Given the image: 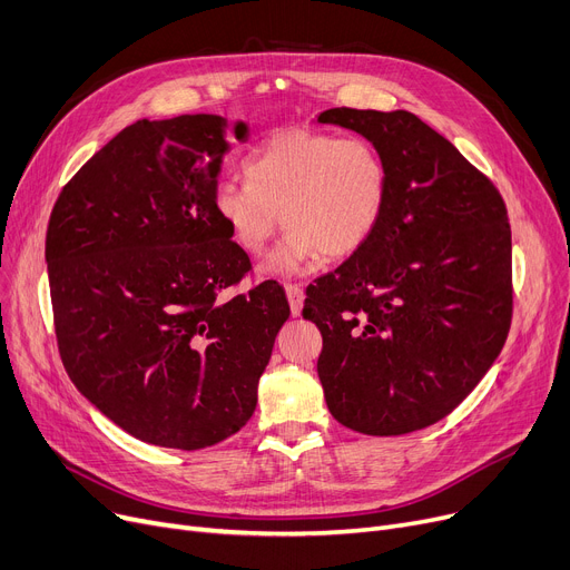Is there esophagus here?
<instances>
[{"label": "esophagus", "mask_w": 570, "mask_h": 570, "mask_svg": "<svg viewBox=\"0 0 570 570\" xmlns=\"http://www.w3.org/2000/svg\"><path fill=\"white\" fill-rule=\"evenodd\" d=\"M286 297H288V305H291V314L293 316H301L303 312V303H305V291L301 284H286Z\"/></svg>", "instance_id": "1"}]
</instances>
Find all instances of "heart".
<instances>
[{"mask_svg": "<svg viewBox=\"0 0 570 570\" xmlns=\"http://www.w3.org/2000/svg\"><path fill=\"white\" fill-rule=\"evenodd\" d=\"M247 183H219L213 209L233 243L261 256L282 226L288 235L267 263L288 275L321 254L342 261L376 233L391 175L379 147L363 136L284 129L245 159Z\"/></svg>", "mask_w": 570, "mask_h": 570, "instance_id": "obj_1", "label": "heart"}]
</instances>
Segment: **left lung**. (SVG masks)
<instances>
[{"mask_svg": "<svg viewBox=\"0 0 570 570\" xmlns=\"http://www.w3.org/2000/svg\"><path fill=\"white\" fill-rule=\"evenodd\" d=\"M318 122L372 140L391 175L370 243L307 288L327 409L372 436L430 428L485 376L511 331L505 203L413 112L331 108Z\"/></svg>", "mask_w": 570, "mask_h": 570, "instance_id": "left-lung-1", "label": "left lung"}]
</instances>
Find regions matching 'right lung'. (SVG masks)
Returning a JSON list of instances; mask_svg holds the SVG:
<instances>
[{
	"mask_svg": "<svg viewBox=\"0 0 570 570\" xmlns=\"http://www.w3.org/2000/svg\"><path fill=\"white\" fill-rule=\"evenodd\" d=\"M226 153L219 115L138 119L69 179L46 233L67 374L117 428L179 451L247 425L291 314L277 284L219 297L252 267L213 209Z\"/></svg>",
	"mask_w": 570,
	"mask_h": 570,
	"instance_id": "right-lung-1",
	"label": "right lung"
}]
</instances>
